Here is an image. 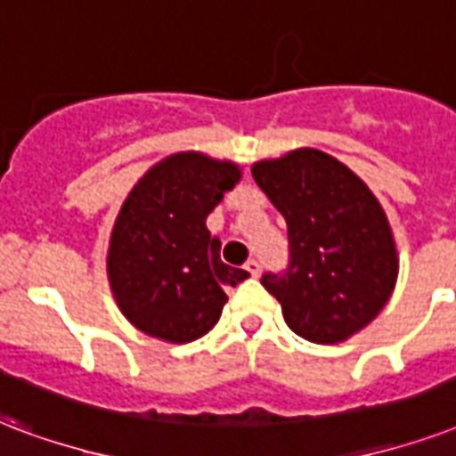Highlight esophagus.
<instances>
[{"label":"esophagus","instance_id":"obj_1","mask_svg":"<svg viewBox=\"0 0 456 456\" xmlns=\"http://www.w3.org/2000/svg\"><path fill=\"white\" fill-rule=\"evenodd\" d=\"M243 267H246V273L251 274V277H258V274H260V263H258V260L251 258Z\"/></svg>","mask_w":456,"mask_h":456}]
</instances>
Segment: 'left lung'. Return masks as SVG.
<instances>
[{
    "instance_id": "left-lung-1",
    "label": "left lung",
    "mask_w": 456,
    "mask_h": 456,
    "mask_svg": "<svg viewBox=\"0 0 456 456\" xmlns=\"http://www.w3.org/2000/svg\"><path fill=\"white\" fill-rule=\"evenodd\" d=\"M253 179L287 220L289 263L260 284L298 337L337 344L387 304L397 248L366 183L325 152L304 148L253 165Z\"/></svg>"
}]
</instances>
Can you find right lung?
<instances>
[{
	"mask_svg": "<svg viewBox=\"0 0 456 456\" xmlns=\"http://www.w3.org/2000/svg\"><path fill=\"white\" fill-rule=\"evenodd\" d=\"M239 167L179 152L143 174L114 222L107 273L121 313L145 335L186 344L220 321L227 289L248 273L222 263L205 220Z\"/></svg>",
	"mask_w": 456,
	"mask_h": 456,
	"instance_id": "obj_1",
	"label": "right lung"
}]
</instances>
